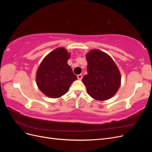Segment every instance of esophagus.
<instances>
[{
  "label": "esophagus",
  "mask_w": 152,
  "mask_h": 152,
  "mask_svg": "<svg viewBox=\"0 0 152 152\" xmlns=\"http://www.w3.org/2000/svg\"><path fill=\"white\" fill-rule=\"evenodd\" d=\"M77 78H78V79H79V80H81L82 79V75L81 74L77 75Z\"/></svg>",
  "instance_id": "34e87169"
}]
</instances>
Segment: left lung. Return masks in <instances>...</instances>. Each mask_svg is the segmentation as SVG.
Instances as JSON below:
<instances>
[{
	"instance_id": "8db88e82",
	"label": "left lung",
	"mask_w": 152,
	"mask_h": 152,
	"mask_svg": "<svg viewBox=\"0 0 152 152\" xmlns=\"http://www.w3.org/2000/svg\"><path fill=\"white\" fill-rule=\"evenodd\" d=\"M87 74L82 78L87 91L92 98L107 100L115 94L121 86L120 72L108 54L98 49L86 54Z\"/></svg>"
}]
</instances>
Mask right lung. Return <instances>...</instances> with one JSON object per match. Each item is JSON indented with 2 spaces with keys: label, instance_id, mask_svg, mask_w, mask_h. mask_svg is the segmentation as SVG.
<instances>
[{
  "label": "right lung",
  "instance_id": "right-lung-1",
  "mask_svg": "<svg viewBox=\"0 0 152 152\" xmlns=\"http://www.w3.org/2000/svg\"><path fill=\"white\" fill-rule=\"evenodd\" d=\"M70 54L59 48L45 56L38 68L36 82L39 89L48 97L57 98L66 94L77 79L68 65Z\"/></svg>",
  "mask_w": 152,
  "mask_h": 152
}]
</instances>
